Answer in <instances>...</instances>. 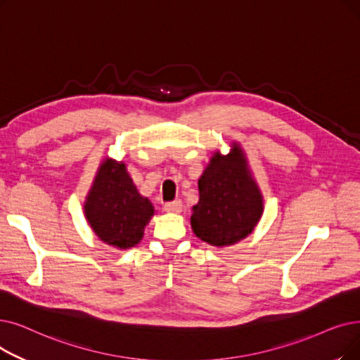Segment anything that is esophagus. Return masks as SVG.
Here are the masks:
<instances>
[{"label":"esophagus","instance_id":"obj_1","mask_svg":"<svg viewBox=\"0 0 360 360\" xmlns=\"http://www.w3.org/2000/svg\"><path fill=\"white\" fill-rule=\"evenodd\" d=\"M163 210L167 213H181L182 212V201L181 200L169 201L163 206Z\"/></svg>","mask_w":360,"mask_h":360}]
</instances>
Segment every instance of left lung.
Returning a JSON list of instances; mask_svg holds the SVG:
<instances>
[{
	"instance_id": "8db88e82",
	"label": "left lung",
	"mask_w": 360,
	"mask_h": 360,
	"mask_svg": "<svg viewBox=\"0 0 360 360\" xmlns=\"http://www.w3.org/2000/svg\"><path fill=\"white\" fill-rule=\"evenodd\" d=\"M222 155L216 151L198 179L200 200L191 228L210 245H232L252 233L263 213V195L237 143Z\"/></svg>"
}]
</instances>
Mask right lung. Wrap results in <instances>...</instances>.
Segmentation results:
<instances>
[{
	"instance_id": "add662e5",
	"label": "right lung",
	"mask_w": 360,
	"mask_h": 360,
	"mask_svg": "<svg viewBox=\"0 0 360 360\" xmlns=\"http://www.w3.org/2000/svg\"><path fill=\"white\" fill-rule=\"evenodd\" d=\"M84 212L94 233L103 243L124 250L143 240L154 207L147 197L138 193L127 165L104 159L86 195Z\"/></svg>"
}]
</instances>
